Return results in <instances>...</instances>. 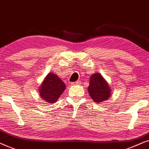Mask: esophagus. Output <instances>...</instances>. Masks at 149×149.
Instances as JSON below:
<instances>
[{"label":"esophagus","instance_id":"obj_1","mask_svg":"<svg viewBox=\"0 0 149 149\" xmlns=\"http://www.w3.org/2000/svg\"><path fill=\"white\" fill-rule=\"evenodd\" d=\"M80 81H76V82H72L71 83V85H79L80 84Z\"/></svg>","mask_w":149,"mask_h":149}]
</instances>
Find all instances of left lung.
I'll return each mask as SVG.
<instances>
[{
    "mask_svg": "<svg viewBox=\"0 0 149 149\" xmlns=\"http://www.w3.org/2000/svg\"><path fill=\"white\" fill-rule=\"evenodd\" d=\"M88 92L92 100L95 103L107 100L111 95L112 90L109 83L102 75L98 72L93 74L90 77Z\"/></svg>",
    "mask_w": 149,
    "mask_h": 149,
    "instance_id": "left-lung-1",
    "label": "left lung"
}]
</instances>
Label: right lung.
<instances>
[{
  "mask_svg": "<svg viewBox=\"0 0 149 149\" xmlns=\"http://www.w3.org/2000/svg\"><path fill=\"white\" fill-rule=\"evenodd\" d=\"M66 89V85L58 75L50 72L45 77L44 80L38 87L39 96L48 103L57 102Z\"/></svg>",
  "mask_w": 149,
  "mask_h": 149,
  "instance_id": "obj_1",
  "label": "right lung"
}]
</instances>
